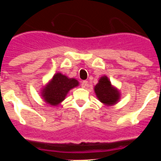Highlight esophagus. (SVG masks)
<instances>
[{
	"label": "esophagus",
	"mask_w": 161,
	"mask_h": 161,
	"mask_svg": "<svg viewBox=\"0 0 161 161\" xmlns=\"http://www.w3.org/2000/svg\"><path fill=\"white\" fill-rule=\"evenodd\" d=\"M81 86L83 88H85L88 86V81H83L82 83H81Z\"/></svg>",
	"instance_id": "esophagus-1"
}]
</instances>
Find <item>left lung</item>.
Here are the masks:
<instances>
[{
  "label": "left lung",
  "mask_w": 161,
  "mask_h": 161,
  "mask_svg": "<svg viewBox=\"0 0 161 161\" xmlns=\"http://www.w3.org/2000/svg\"><path fill=\"white\" fill-rule=\"evenodd\" d=\"M95 92L98 99L107 105L115 104L119 99V92L111 86V83L107 77H102L96 86Z\"/></svg>",
  "instance_id": "left-lung-1"
}]
</instances>
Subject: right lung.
<instances>
[{"instance_id": "1", "label": "right lung", "mask_w": 161, "mask_h": 161, "mask_svg": "<svg viewBox=\"0 0 161 161\" xmlns=\"http://www.w3.org/2000/svg\"><path fill=\"white\" fill-rule=\"evenodd\" d=\"M77 85L78 82L75 78H68L61 73H57L44 88L42 97L48 104L56 106L63 101L70 89Z\"/></svg>"}]
</instances>
